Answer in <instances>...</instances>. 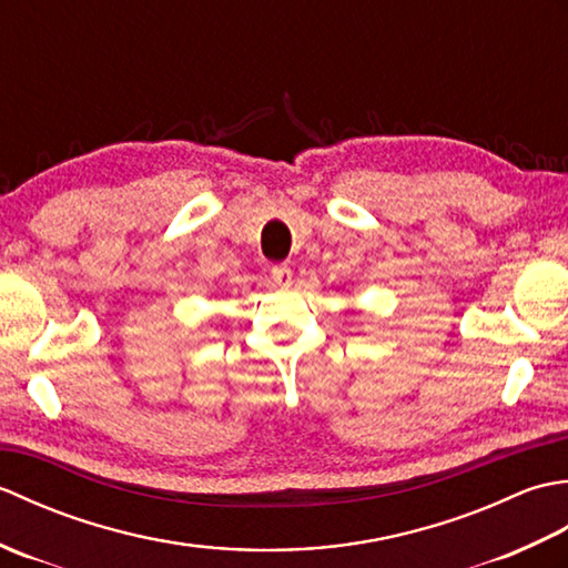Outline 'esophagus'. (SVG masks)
<instances>
[{"label":"esophagus","instance_id":"obj_1","mask_svg":"<svg viewBox=\"0 0 568 568\" xmlns=\"http://www.w3.org/2000/svg\"><path fill=\"white\" fill-rule=\"evenodd\" d=\"M271 277L275 285H291L293 283V271L287 263H275L271 265Z\"/></svg>","mask_w":568,"mask_h":568}]
</instances>
